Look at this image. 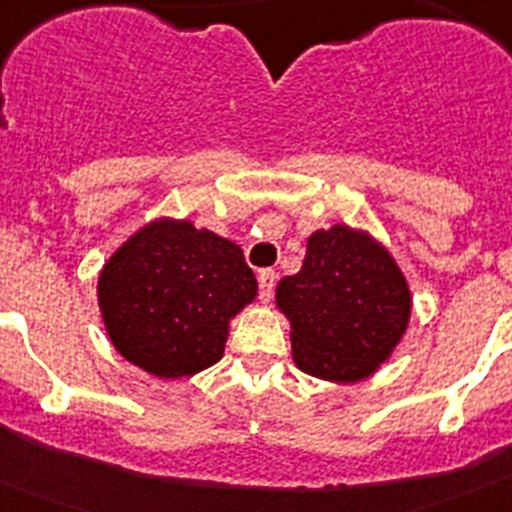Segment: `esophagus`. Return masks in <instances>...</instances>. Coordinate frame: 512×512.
Returning <instances> with one entry per match:
<instances>
[{
    "label": "esophagus",
    "instance_id": "obj_1",
    "mask_svg": "<svg viewBox=\"0 0 512 512\" xmlns=\"http://www.w3.org/2000/svg\"><path fill=\"white\" fill-rule=\"evenodd\" d=\"M274 284H277V274H274V271H271V269L261 271V274H259V295H261V300H264V302L271 300V295H274Z\"/></svg>",
    "mask_w": 512,
    "mask_h": 512
}]
</instances>
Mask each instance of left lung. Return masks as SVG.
Segmentation results:
<instances>
[{
	"label": "left lung",
	"instance_id": "obj_1",
	"mask_svg": "<svg viewBox=\"0 0 512 512\" xmlns=\"http://www.w3.org/2000/svg\"><path fill=\"white\" fill-rule=\"evenodd\" d=\"M297 369L359 382L390 359L410 323V287L392 253L338 223L307 238L302 269L277 284Z\"/></svg>",
	"mask_w": 512,
	"mask_h": 512
}]
</instances>
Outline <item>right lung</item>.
I'll return each instance as SVG.
<instances>
[{
	"mask_svg": "<svg viewBox=\"0 0 512 512\" xmlns=\"http://www.w3.org/2000/svg\"><path fill=\"white\" fill-rule=\"evenodd\" d=\"M256 292L241 246L171 217L135 230L97 282L112 346L161 379L192 377L223 359L228 323Z\"/></svg>",
	"mask_w": 512,
	"mask_h": 512,
	"instance_id": "add662e5",
	"label": "right lung"
}]
</instances>
